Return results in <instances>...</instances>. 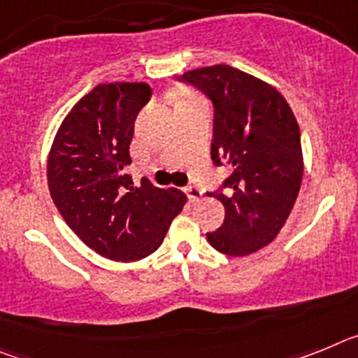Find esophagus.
Wrapping results in <instances>:
<instances>
[{"mask_svg": "<svg viewBox=\"0 0 358 358\" xmlns=\"http://www.w3.org/2000/svg\"><path fill=\"white\" fill-rule=\"evenodd\" d=\"M185 189H186V194H188L189 201H199V199H201L202 192H201V188H197V186H188V188H185Z\"/></svg>", "mask_w": 358, "mask_h": 358, "instance_id": "obj_1", "label": "esophagus"}]
</instances>
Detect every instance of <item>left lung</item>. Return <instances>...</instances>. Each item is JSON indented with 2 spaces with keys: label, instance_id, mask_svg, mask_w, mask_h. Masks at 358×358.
<instances>
[{
  "label": "left lung",
  "instance_id": "8db88e82",
  "mask_svg": "<svg viewBox=\"0 0 358 358\" xmlns=\"http://www.w3.org/2000/svg\"><path fill=\"white\" fill-rule=\"evenodd\" d=\"M213 102L211 159L233 173L215 192L224 224L206 233L217 251L248 256L273 242L294 208L303 179L299 125L283 94L227 64L182 73Z\"/></svg>",
  "mask_w": 358,
  "mask_h": 358
}]
</instances>
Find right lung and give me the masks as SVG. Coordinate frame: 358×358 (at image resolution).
I'll return each mask as SVG.
<instances>
[{"label": "right lung", "mask_w": 358, "mask_h": 358, "mask_svg": "<svg viewBox=\"0 0 358 358\" xmlns=\"http://www.w3.org/2000/svg\"><path fill=\"white\" fill-rule=\"evenodd\" d=\"M145 82L98 84L82 96L57 131L48 156V188L73 233L116 262H136L161 245L186 195L136 186L129 147L136 116L150 100Z\"/></svg>", "instance_id": "right-lung-1"}]
</instances>
